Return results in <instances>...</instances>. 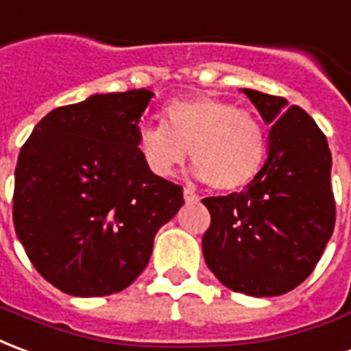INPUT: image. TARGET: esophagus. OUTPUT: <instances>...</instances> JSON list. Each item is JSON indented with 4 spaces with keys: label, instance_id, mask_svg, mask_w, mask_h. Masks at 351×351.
I'll return each instance as SVG.
<instances>
[{
    "label": "esophagus",
    "instance_id": "esophagus-1",
    "mask_svg": "<svg viewBox=\"0 0 351 351\" xmlns=\"http://www.w3.org/2000/svg\"><path fill=\"white\" fill-rule=\"evenodd\" d=\"M183 198H185V202H198V195L195 193V189L193 187H183Z\"/></svg>",
    "mask_w": 351,
    "mask_h": 351
}]
</instances>
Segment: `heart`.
I'll return each instance as SVG.
<instances>
[{"label":"heart","instance_id":"1","mask_svg":"<svg viewBox=\"0 0 351 351\" xmlns=\"http://www.w3.org/2000/svg\"><path fill=\"white\" fill-rule=\"evenodd\" d=\"M136 149L151 173L170 178L187 160L196 176L215 191L245 187L259 173L267 134L259 119L234 104L208 96L168 104L162 124L138 130Z\"/></svg>","mask_w":351,"mask_h":351}]
</instances>
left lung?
<instances>
[{
    "label": "left lung",
    "mask_w": 351,
    "mask_h": 351,
    "mask_svg": "<svg viewBox=\"0 0 351 351\" xmlns=\"http://www.w3.org/2000/svg\"><path fill=\"white\" fill-rule=\"evenodd\" d=\"M270 126L268 158L242 193L208 196L206 265L228 289L285 295L306 280L329 242L337 208L325 134L282 96L243 88Z\"/></svg>",
    "instance_id": "obj_1"
}]
</instances>
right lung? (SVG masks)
<instances>
[{"label":"right lung","instance_id":"right-lung-1","mask_svg":"<svg viewBox=\"0 0 351 351\" xmlns=\"http://www.w3.org/2000/svg\"><path fill=\"white\" fill-rule=\"evenodd\" d=\"M153 92L94 94L52 109L22 145L12 223L28 259L68 295L104 297L147 267L183 187L145 168L138 124Z\"/></svg>","mask_w":351,"mask_h":351}]
</instances>
